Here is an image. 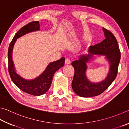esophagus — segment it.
Here are the masks:
<instances>
[{
  "label": "esophagus",
  "mask_w": 129,
  "mask_h": 129,
  "mask_svg": "<svg viewBox=\"0 0 129 129\" xmlns=\"http://www.w3.org/2000/svg\"><path fill=\"white\" fill-rule=\"evenodd\" d=\"M70 63H71L70 59L69 58H66V60H65V63H66V64H70Z\"/></svg>",
  "instance_id": "esophagus-1"
}]
</instances>
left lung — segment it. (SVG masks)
Segmentation results:
<instances>
[{"instance_id": "1", "label": "left lung", "mask_w": 129, "mask_h": 129, "mask_svg": "<svg viewBox=\"0 0 129 129\" xmlns=\"http://www.w3.org/2000/svg\"><path fill=\"white\" fill-rule=\"evenodd\" d=\"M105 39L99 44L91 46L88 54L80 56L78 60L72 62L75 70L72 88L76 94L83 98H90L99 95L104 92L116 79L118 73L121 52L118 42L111 31L103 28ZM93 55H105L110 63V70L107 77L103 82L91 83L85 75L86 63Z\"/></svg>"}]
</instances>
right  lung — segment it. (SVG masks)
<instances>
[{
    "label": "right lung",
    "instance_id": "obj_1",
    "mask_svg": "<svg viewBox=\"0 0 129 129\" xmlns=\"http://www.w3.org/2000/svg\"><path fill=\"white\" fill-rule=\"evenodd\" d=\"M39 21H32L25 25L16 33L8 47V72L12 82L15 84L24 92L33 96H40L48 91L51 84L54 73L58 70L64 66L65 58L62 57L59 60L51 62L41 75L35 79L27 80L16 74L15 70L12 59V53L13 45L18 38L31 31L40 30Z\"/></svg>",
    "mask_w": 129,
    "mask_h": 129
}]
</instances>
